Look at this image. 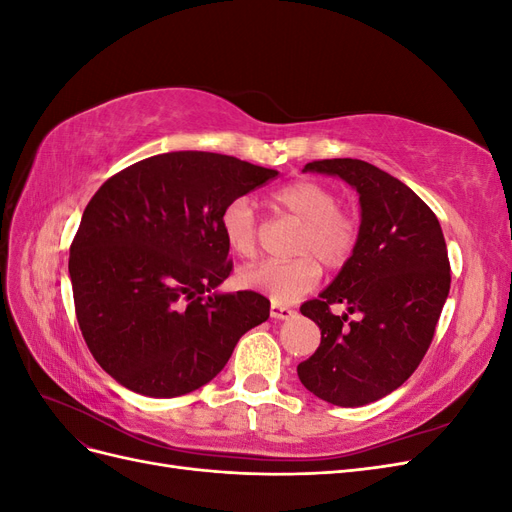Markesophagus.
I'll list each match as a JSON object with an SVG mask.
<instances>
[{"label": "esophagus", "mask_w": 512, "mask_h": 512, "mask_svg": "<svg viewBox=\"0 0 512 512\" xmlns=\"http://www.w3.org/2000/svg\"><path fill=\"white\" fill-rule=\"evenodd\" d=\"M269 312H271V318H277V320H288L294 316V309L282 303H271Z\"/></svg>", "instance_id": "1"}]
</instances>
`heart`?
<instances>
[{"label": "heart", "mask_w": 512, "mask_h": 512, "mask_svg": "<svg viewBox=\"0 0 512 512\" xmlns=\"http://www.w3.org/2000/svg\"><path fill=\"white\" fill-rule=\"evenodd\" d=\"M282 215L301 222L294 239L292 260H271L241 273V282L273 303H292L314 290L324 267L342 269L356 252L361 224L356 215L342 207V196L329 183L299 179L282 185L271 196ZM222 232L230 252L241 260H254L260 252V228L250 200L237 198L222 211Z\"/></svg>", "instance_id": "b5f03b06"}]
</instances>
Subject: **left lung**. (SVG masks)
<instances>
[{"label": "left lung", "mask_w": 512, "mask_h": 512, "mask_svg": "<svg viewBox=\"0 0 512 512\" xmlns=\"http://www.w3.org/2000/svg\"><path fill=\"white\" fill-rule=\"evenodd\" d=\"M303 170L346 179L361 200V239L333 284L301 314L320 327V346L297 374L333 406L356 408L393 393L421 365L451 288L440 222L406 183L378 166L314 160ZM344 302L359 321L330 312Z\"/></svg>", "instance_id": "left-lung-1"}]
</instances>
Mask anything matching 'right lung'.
Segmentation results:
<instances>
[{"label": "right lung", "instance_id": "obj_1", "mask_svg": "<svg viewBox=\"0 0 512 512\" xmlns=\"http://www.w3.org/2000/svg\"><path fill=\"white\" fill-rule=\"evenodd\" d=\"M275 177L222 153L173 151L102 183L68 269L76 320L108 376L147 397L192 393L269 318L254 290L209 292L232 273L222 211Z\"/></svg>", "mask_w": 512, "mask_h": 512}]
</instances>
